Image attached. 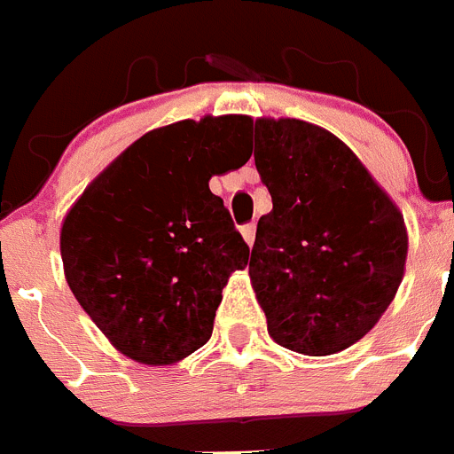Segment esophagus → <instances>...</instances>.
I'll use <instances>...</instances> for the list:
<instances>
[{
	"mask_svg": "<svg viewBox=\"0 0 454 454\" xmlns=\"http://www.w3.org/2000/svg\"><path fill=\"white\" fill-rule=\"evenodd\" d=\"M254 232H257V226H254V222L241 226V237H244L246 244H248V246L254 244Z\"/></svg>",
	"mask_w": 454,
	"mask_h": 454,
	"instance_id": "obj_1",
	"label": "esophagus"
}]
</instances>
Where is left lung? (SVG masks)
<instances>
[{"mask_svg": "<svg viewBox=\"0 0 454 454\" xmlns=\"http://www.w3.org/2000/svg\"><path fill=\"white\" fill-rule=\"evenodd\" d=\"M254 166L272 210L246 263L268 333L312 357L348 348L402 284V213L341 139L308 121H254Z\"/></svg>", "mask_w": 454, "mask_h": 454, "instance_id": "1", "label": "left lung"}]
</instances>
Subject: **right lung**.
Instances as JSON below:
<instances>
[{
	"label": "right lung",
	"instance_id": "add662e5",
	"mask_svg": "<svg viewBox=\"0 0 454 454\" xmlns=\"http://www.w3.org/2000/svg\"><path fill=\"white\" fill-rule=\"evenodd\" d=\"M248 129L226 115L146 133L66 215V281L126 357L166 366L213 334L223 286L250 250L208 182L250 160Z\"/></svg>",
	"mask_w": 454,
	"mask_h": 454
}]
</instances>
